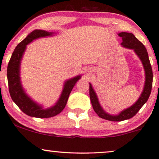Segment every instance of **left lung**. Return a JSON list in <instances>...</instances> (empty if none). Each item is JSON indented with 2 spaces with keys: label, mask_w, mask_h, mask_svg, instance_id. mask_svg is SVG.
Wrapping results in <instances>:
<instances>
[{
  "label": "left lung",
  "mask_w": 159,
  "mask_h": 159,
  "mask_svg": "<svg viewBox=\"0 0 159 159\" xmlns=\"http://www.w3.org/2000/svg\"><path fill=\"white\" fill-rule=\"evenodd\" d=\"M118 36L123 39V42L121 43L122 46L126 48L132 49L141 61L144 70L145 82L142 92L136 102L130 107L120 112L118 115H111L104 110L101 106L97 93L93 89L92 84L89 83V97L93 110L100 118L110 121H123L131 118L136 115L140 108L149 99L152 92L153 82L152 68L145 46L132 33L120 32L118 34Z\"/></svg>",
  "instance_id": "8db88e82"
}]
</instances>
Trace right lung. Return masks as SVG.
<instances>
[{
    "mask_svg": "<svg viewBox=\"0 0 159 159\" xmlns=\"http://www.w3.org/2000/svg\"><path fill=\"white\" fill-rule=\"evenodd\" d=\"M54 32L36 30L29 34L24 40L16 46L12 54L7 69V77L10 97L23 113L27 116L39 118H48L58 115L66 107L70 93L76 82L81 78V75L66 80L59 98L53 106L44 108L43 106L34 101L26 93L20 78L21 62L27 48V45L39 38L54 35Z\"/></svg>",
    "mask_w": 159,
    "mask_h": 159,
    "instance_id": "right-lung-1",
    "label": "right lung"
}]
</instances>
